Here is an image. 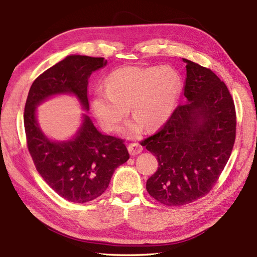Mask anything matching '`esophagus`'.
<instances>
[{
  "instance_id": "esophagus-1",
  "label": "esophagus",
  "mask_w": 257,
  "mask_h": 257,
  "mask_svg": "<svg viewBox=\"0 0 257 257\" xmlns=\"http://www.w3.org/2000/svg\"><path fill=\"white\" fill-rule=\"evenodd\" d=\"M128 152L132 156L139 155L143 152V146L139 143H132L128 145Z\"/></svg>"
}]
</instances>
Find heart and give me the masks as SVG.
<instances>
[{
	"label": "heart",
	"instance_id": "1",
	"mask_svg": "<svg viewBox=\"0 0 257 257\" xmlns=\"http://www.w3.org/2000/svg\"><path fill=\"white\" fill-rule=\"evenodd\" d=\"M181 89V77L172 67H123L109 75L104 89L93 96L91 107L102 126L114 131L132 105L136 118L126 125L125 132L135 136L143 124L155 128L170 117Z\"/></svg>",
	"mask_w": 257,
	"mask_h": 257
}]
</instances>
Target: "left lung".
<instances>
[{"label": "left lung", "mask_w": 257, "mask_h": 257, "mask_svg": "<svg viewBox=\"0 0 257 257\" xmlns=\"http://www.w3.org/2000/svg\"><path fill=\"white\" fill-rule=\"evenodd\" d=\"M183 61L186 102L157 133L142 141L159 164L147 180V192L166 206L207 195L227 165L236 133L235 107L226 84L209 68Z\"/></svg>", "instance_id": "1"}]
</instances>
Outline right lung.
Wrapping results in <instances>:
<instances>
[{"label":"right lung","instance_id":"1","mask_svg":"<svg viewBox=\"0 0 257 257\" xmlns=\"http://www.w3.org/2000/svg\"><path fill=\"white\" fill-rule=\"evenodd\" d=\"M105 64L103 58L67 56L35 79L25 104L27 147L37 171L68 202L83 204L99 197L108 189L115 169L128 160L130 154L124 140L101 134L86 114L73 140L50 141L36 121V107L50 96L72 92L88 110V78Z\"/></svg>","mask_w":257,"mask_h":257}]
</instances>
